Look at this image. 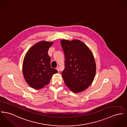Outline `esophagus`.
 I'll list each match as a JSON object with an SVG mask.
<instances>
[{
	"instance_id": "esophagus-1",
	"label": "esophagus",
	"mask_w": 127,
	"mask_h": 127,
	"mask_svg": "<svg viewBox=\"0 0 127 127\" xmlns=\"http://www.w3.org/2000/svg\"><path fill=\"white\" fill-rule=\"evenodd\" d=\"M56 69L58 70V71H59V67H57V68H56Z\"/></svg>"
}]
</instances>
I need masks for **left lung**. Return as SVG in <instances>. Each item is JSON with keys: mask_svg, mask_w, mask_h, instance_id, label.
<instances>
[{"mask_svg": "<svg viewBox=\"0 0 127 127\" xmlns=\"http://www.w3.org/2000/svg\"><path fill=\"white\" fill-rule=\"evenodd\" d=\"M60 43L65 55V68L62 72L64 82L72 92H82L91 85L95 76L93 55L79 40L63 39Z\"/></svg>", "mask_w": 127, "mask_h": 127, "instance_id": "1", "label": "left lung"}]
</instances>
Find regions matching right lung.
Returning <instances> with one entry per match:
<instances>
[{
  "instance_id": "right-lung-1",
  "label": "right lung",
  "mask_w": 127,
  "mask_h": 127,
  "mask_svg": "<svg viewBox=\"0 0 127 127\" xmlns=\"http://www.w3.org/2000/svg\"><path fill=\"white\" fill-rule=\"evenodd\" d=\"M53 42L40 41L31 47L24 59L23 73L27 83L31 88L39 89L47 85L52 76L58 72L50 65L48 54Z\"/></svg>"
}]
</instances>
